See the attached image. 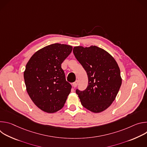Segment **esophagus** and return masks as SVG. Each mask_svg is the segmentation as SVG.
Returning <instances> with one entry per match:
<instances>
[{"instance_id": "1", "label": "esophagus", "mask_w": 147, "mask_h": 147, "mask_svg": "<svg viewBox=\"0 0 147 147\" xmlns=\"http://www.w3.org/2000/svg\"><path fill=\"white\" fill-rule=\"evenodd\" d=\"M78 85V81L77 80H76L75 82H74L73 83V87H77V86Z\"/></svg>"}]
</instances>
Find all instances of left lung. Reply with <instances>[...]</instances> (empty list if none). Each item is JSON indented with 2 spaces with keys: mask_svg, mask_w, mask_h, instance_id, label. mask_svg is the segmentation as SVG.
Masks as SVG:
<instances>
[{
  "mask_svg": "<svg viewBox=\"0 0 147 147\" xmlns=\"http://www.w3.org/2000/svg\"><path fill=\"white\" fill-rule=\"evenodd\" d=\"M73 53L88 79L84 91L76 90L82 105L94 113L106 110L115 99L121 85L117 62L108 52L96 46L75 47Z\"/></svg>",
  "mask_w": 147,
  "mask_h": 147,
  "instance_id": "left-lung-1",
  "label": "left lung"
}]
</instances>
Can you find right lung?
Listing matches in <instances>:
<instances>
[{
  "label": "right lung",
  "instance_id": "right-lung-1",
  "mask_svg": "<svg viewBox=\"0 0 147 147\" xmlns=\"http://www.w3.org/2000/svg\"><path fill=\"white\" fill-rule=\"evenodd\" d=\"M70 45L54 44L36 52L24 72L27 91L35 105L52 113L64 107L71 86L66 80L61 65L70 54Z\"/></svg>",
  "mask_w": 147,
  "mask_h": 147
}]
</instances>
